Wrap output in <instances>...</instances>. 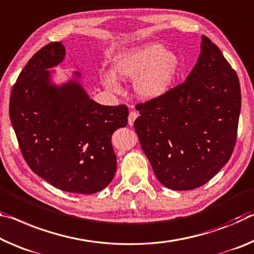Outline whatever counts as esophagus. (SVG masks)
Here are the masks:
<instances>
[{"mask_svg":"<svg viewBox=\"0 0 254 254\" xmlns=\"http://www.w3.org/2000/svg\"><path fill=\"white\" fill-rule=\"evenodd\" d=\"M138 113H136L135 111H131L130 112V114H128V119H127V121H128V126H133V123H134V121H135V119L138 118Z\"/></svg>","mask_w":254,"mask_h":254,"instance_id":"1","label":"esophagus"}]
</instances>
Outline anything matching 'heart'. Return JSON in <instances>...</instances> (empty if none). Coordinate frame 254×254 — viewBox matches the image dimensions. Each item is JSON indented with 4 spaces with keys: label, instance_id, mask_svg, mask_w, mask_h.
Masks as SVG:
<instances>
[{
    "label": "heart",
    "instance_id": "1",
    "mask_svg": "<svg viewBox=\"0 0 254 254\" xmlns=\"http://www.w3.org/2000/svg\"><path fill=\"white\" fill-rule=\"evenodd\" d=\"M180 61L173 52H165L160 44L133 48L116 56L112 64L113 74L123 79H135L134 88L140 97L155 99L163 96L174 81ZM102 82L107 89L119 91L115 76L106 74Z\"/></svg>",
    "mask_w": 254,
    "mask_h": 254
}]
</instances>
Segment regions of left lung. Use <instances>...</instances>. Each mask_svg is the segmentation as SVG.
Listing matches in <instances>:
<instances>
[{"label":"left lung","mask_w":254,"mask_h":254,"mask_svg":"<svg viewBox=\"0 0 254 254\" xmlns=\"http://www.w3.org/2000/svg\"><path fill=\"white\" fill-rule=\"evenodd\" d=\"M134 128L156 178L187 191L206 184L234 150L241 112L235 70L206 36L184 82L135 105Z\"/></svg>","instance_id":"left-lung-1"}]
</instances>
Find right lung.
I'll return each instance as SVG.
<instances>
[{
    "label": "right lung",
    "instance_id": "right-lung-1",
    "mask_svg": "<svg viewBox=\"0 0 254 254\" xmlns=\"http://www.w3.org/2000/svg\"><path fill=\"white\" fill-rule=\"evenodd\" d=\"M64 55L62 44L53 42L28 61L12 88L10 119L35 174L62 191L92 194L114 178L111 138L127 127L128 110L94 102L76 80L60 87L52 83L47 69L61 63Z\"/></svg>",
    "mask_w": 254,
    "mask_h": 254
}]
</instances>
